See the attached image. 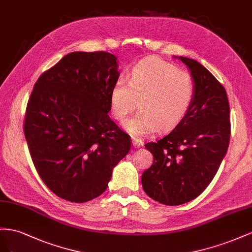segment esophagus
I'll return each mask as SVG.
<instances>
[{
    "mask_svg": "<svg viewBox=\"0 0 252 252\" xmlns=\"http://www.w3.org/2000/svg\"><path fill=\"white\" fill-rule=\"evenodd\" d=\"M132 143H133V147H135V148H141L143 146V142L140 139L134 138V139H132Z\"/></svg>",
    "mask_w": 252,
    "mask_h": 252,
    "instance_id": "esophagus-1",
    "label": "esophagus"
}]
</instances>
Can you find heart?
Returning a JSON list of instances; mask_svg holds the SVG:
<instances>
[{"mask_svg":"<svg viewBox=\"0 0 252 252\" xmlns=\"http://www.w3.org/2000/svg\"><path fill=\"white\" fill-rule=\"evenodd\" d=\"M195 93L189 73L156 57L139 61L132 68L130 81L119 77L114 83L110 102L114 117L122 121L135 109L139 112L124 124L133 137H145L176 126L188 113Z\"/></svg>","mask_w":252,"mask_h":252,"instance_id":"obj_1","label":"heart"}]
</instances>
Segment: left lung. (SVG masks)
I'll use <instances>...</instances> for the list:
<instances>
[{
    "mask_svg": "<svg viewBox=\"0 0 252 252\" xmlns=\"http://www.w3.org/2000/svg\"><path fill=\"white\" fill-rule=\"evenodd\" d=\"M174 58L190 70L194 98L173 131L145 146L154 161L141 175L145 192L167 206L188 203L207 188L224 159L230 139V107L224 86L196 60Z\"/></svg>",
    "mask_w": 252,
    "mask_h": 252,
    "instance_id": "8db88e82",
    "label": "left lung"
}]
</instances>
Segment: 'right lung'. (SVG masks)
Returning <instances> with one entry per match:
<instances>
[{"label":"right lung","instance_id":"obj_1","mask_svg":"<svg viewBox=\"0 0 252 252\" xmlns=\"http://www.w3.org/2000/svg\"><path fill=\"white\" fill-rule=\"evenodd\" d=\"M119 75L116 56L74 52L33 86L24 122L28 149L42 181L68 202L101 195L131 149L130 136L107 114Z\"/></svg>","mask_w":252,"mask_h":252}]
</instances>
